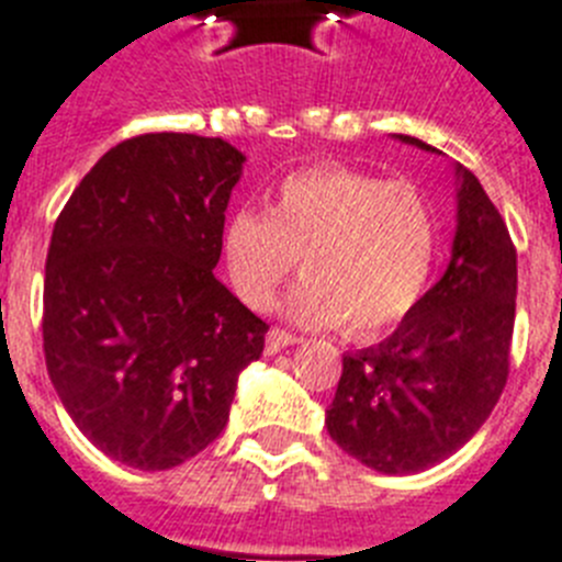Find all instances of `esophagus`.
<instances>
[{
  "mask_svg": "<svg viewBox=\"0 0 562 562\" xmlns=\"http://www.w3.org/2000/svg\"><path fill=\"white\" fill-rule=\"evenodd\" d=\"M288 345H300V336L288 334V330H280V328L268 330L266 353H280V350L288 348Z\"/></svg>",
  "mask_w": 562,
  "mask_h": 562,
  "instance_id": "1",
  "label": "esophagus"
}]
</instances>
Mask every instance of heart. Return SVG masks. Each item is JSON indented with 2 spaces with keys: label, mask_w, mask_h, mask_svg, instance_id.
<instances>
[{
  "label": "heart",
  "mask_w": 562,
  "mask_h": 562,
  "mask_svg": "<svg viewBox=\"0 0 562 562\" xmlns=\"http://www.w3.org/2000/svg\"><path fill=\"white\" fill-rule=\"evenodd\" d=\"M438 243V212L416 183L311 166L280 180L268 214L237 209L221 254L237 296L257 311L274 302L302 257L305 280L288 296V314L314 328L345 322L364 339L416 308Z\"/></svg>",
  "instance_id": "obj_1"
}]
</instances>
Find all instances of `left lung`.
<instances>
[{"mask_svg": "<svg viewBox=\"0 0 562 562\" xmlns=\"http://www.w3.org/2000/svg\"><path fill=\"white\" fill-rule=\"evenodd\" d=\"M402 144L438 153L409 135ZM450 266L393 334L341 356L325 427L341 450L384 475L450 458L490 418L509 375L517 251L470 169L456 166Z\"/></svg>", "mask_w": 562, "mask_h": 562, "instance_id": "8db88e82", "label": "left lung"}]
</instances>
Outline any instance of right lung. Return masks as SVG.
Instances as JSON below:
<instances>
[{
    "label": "right lung",
    "mask_w": 562,
    "mask_h": 562,
    "mask_svg": "<svg viewBox=\"0 0 562 562\" xmlns=\"http://www.w3.org/2000/svg\"><path fill=\"white\" fill-rule=\"evenodd\" d=\"M243 164L223 138L121 140L53 226L47 373L76 427L133 470L206 450L266 345V322L212 274Z\"/></svg>",
    "instance_id": "obj_1"
}]
</instances>
